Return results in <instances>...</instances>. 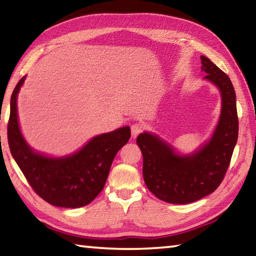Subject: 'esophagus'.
Segmentation results:
<instances>
[{"instance_id":"1","label":"esophagus","mask_w":256,"mask_h":256,"mask_svg":"<svg viewBox=\"0 0 256 256\" xmlns=\"http://www.w3.org/2000/svg\"><path fill=\"white\" fill-rule=\"evenodd\" d=\"M142 131H144V125L141 123H134L131 126V133L133 138H136L138 134H140Z\"/></svg>"}]
</instances>
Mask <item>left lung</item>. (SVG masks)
<instances>
[{
  "instance_id": "left-lung-1",
  "label": "left lung",
  "mask_w": 256,
  "mask_h": 256,
  "mask_svg": "<svg viewBox=\"0 0 256 256\" xmlns=\"http://www.w3.org/2000/svg\"><path fill=\"white\" fill-rule=\"evenodd\" d=\"M204 79L222 94V112L214 134L192 154L182 156L156 134L141 133L136 138L144 156L146 188L162 201L175 204L196 202L209 196L222 183L238 138L236 94L226 73L201 56Z\"/></svg>"
}]
</instances>
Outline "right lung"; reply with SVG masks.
<instances>
[{
	"instance_id": "obj_1",
	"label": "right lung",
	"mask_w": 256,
	"mask_h": 256,
	"mask_svg": "<svg viewBox=\"0 0 256 256\" xmlns=\"http://www.w3.org/2000/svg\"><path fill=\"white\" fill-rule=\"evenodd\" d=\"M24 79L21 78L11 96L8 141L12 157L32 190L50 204L72 209L89 204L105 186L112 160L128 144L131 130L124 126L94 136L66 157L38 154L26 142L18 122L16 97Z\"/></svg>"
}]
</instances>
